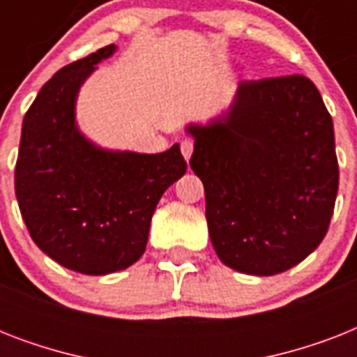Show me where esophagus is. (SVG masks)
<instances>
[{
  "mask_svg": "<svg viewBox=\"0 0 357 357\" xmlns=\"http://www.w3.org/2000/svg\"><path fill=\"white\" fill-rule=\"evenodd\" d=\"M192 150H195V142L190 139L181 140V153H183L185 161H189L190 155H192Z\"/></svg>",
  "mask_w": 357,
  "mask_h": 357,
  "instance_id": "34e87169",
  "label": "esophagus"
}]
</instances>
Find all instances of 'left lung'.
I'll return each instance as SVG.
<instances>
[{
	"instance_id": "1",
	"label": "left lung",
	"mask_w": 357,
	"mask_h": 357,
	"mask_svg": "<svg viewBox=\"0 0 357 357\" xmlns=\"http://www.w3.org/2000/svg\"><path fill=\"white\" fill-rule=\"evenodd\" d=\"M218 259L272 276L322 243L339 187L333 122L304 75L241 81L228 113L190 123Z\"/></svg>"
}]
</instances>
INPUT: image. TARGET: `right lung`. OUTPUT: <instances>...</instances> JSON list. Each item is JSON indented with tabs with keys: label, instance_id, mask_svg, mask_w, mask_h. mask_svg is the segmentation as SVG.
<instances>
[{
	"label": "right lung",
	"instance_id": "1",
	"mask_svg": "<svg viewBox=\"0 0 357 357\" xmlns=\"http://www.w3.org/2000/svg\"><path fill=\"white\" fill-rule=\"evenodd\" d=\"M114 44L64 66L22 123L14 189L35 244L70 271L103 276L144 254L162 192L187 172L179 144L162 153L103 150L75 123V100Z\"/></svg>",
	"mask_w": 357,
	"mask_h": 357
}]
</instances>
